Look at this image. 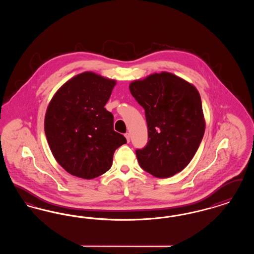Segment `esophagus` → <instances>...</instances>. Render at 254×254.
<instances>
[{
  "mask_svg": "<svg viewBox=\"0 0 254 254\" xmlns=\"http://www.w3.org/2000/svg\"><path fill=\"white\" fill-rule=\"evenodd\" d=\"M125 137H126L127 143H129V141H130V134H129V133H126V134H125Z\"/></svg>",
  "mask_w": 254,
  "mask_h": 254,
  "instance_id": "1",
  "label": "esophagus"
}]
</instances>
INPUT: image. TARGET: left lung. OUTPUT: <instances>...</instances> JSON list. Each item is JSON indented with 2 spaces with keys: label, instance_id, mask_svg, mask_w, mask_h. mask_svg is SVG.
<instances>
[{
  "label": "left lung",
  "instance_id": "obj_1",
  "mask_svg": "<svg viewBox=\"0 0 254 254\" xmlns=\"http://www.w3.org/2000/svg\"><path fill=\"white\" fill-rule=\"evenodd\" d=\"M145 109L148 143L136 150L140 167L169 178L192 160L205 129L201 96L192 84L172 73H153L129 84Z\"/></svg>",
  "mask_w": 254,
  "mask_h": 254
}]
</instances>
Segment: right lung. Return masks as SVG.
I'll use <instances>...</instances> for the list:
<instances>
[{"instance_id":"right-lung-1","label":"right lung","mask_w":254,"mask_h":254,"mask_svg":"<svg viewBox=\"0 0 254 254\" xmlns=\"http://www.w3.org/2000/svg\"><path fill=\"white\" fill-rule=\"evenodd\" d=\"M115 85L116 80L85 71L65 82L49 102L45 116L49 148L73 176L89 180L104 174L114 151L127 143L105 109Z\"/></svg>"}]
</instances>
